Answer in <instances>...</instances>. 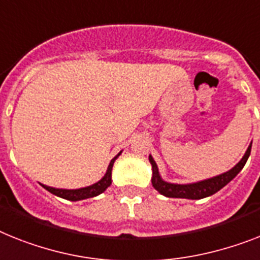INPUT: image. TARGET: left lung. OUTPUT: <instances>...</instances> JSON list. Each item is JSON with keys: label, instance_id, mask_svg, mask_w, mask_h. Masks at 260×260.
Masks as SVG:
<instances>
[{"label": "left lung", "instance_id": "obj_1", "mask_svg": "<svg viewBox=\"0 0 260 260\" xmlns=\"http://www.w3.org/2000/svg\"><path fill=\"white\" fill-rule=\"evenodd\" d=\"M251 145L246 150L244 155L242 156V159L238 162L231 170L222 173L216 177L209 178V179H203V181L192 182V183H171V182H166L164 178L160 177V173L158 170L155 160L151 155H149V160L151 164V183H153L154 188L159 194L169 197V198H184V199H202L207 198L210 195L215 194L226 186L227 183H230L234 178L237 177L238 174L241 173V170L244 167L246 162H247L248 156L251 153Z\"/></svg>", "mask_w": 260, "mask_h": 260}]
</instances>
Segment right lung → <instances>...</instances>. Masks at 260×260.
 <instances>
[{"label":"right lung","instance_id":"right-lung-1","mask_svg":"<svg viewBox=\"0 0 260 260\" xmlns=\"http://www.w3.org/2000/svg\"><path fill=\"white\" fill-rule=\"evenodd\" d=\"M122 151L117 154V155L110 160V164L107 166V170L105 173V175L101 178L100 181L95 182V183L90 184V186H86V187H81V188H57V187H50V186H46V184L40 183L44 188H46L49 192L51 194L57 195L59 198L68 199V201H72V202H77V201H82V199L87 198H93V197H96V195L102 194V192L106 190L109 186L111 184V171H113V165H114L115 159L118 156L121 155Z\"/></svg>","mask_w":260,"mask_h":260}]
</instances>
